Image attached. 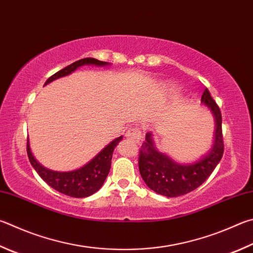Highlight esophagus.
Instances as JSON below:
<instances>
[{
    "instance_id": "1",
    "label": "esophagus",
    "mask_w": 253,
    "mask_h": 253,
    "mask_svg": "<svg viewBox=\"0 0 253 253\" xmlns=\"http://www.w3.org/2000/svg\"><path fill=\"white\" fill-rule=\"evenodd\" d=\"M126 137H127V138L131 139V140H134L135 142H139V140L141 139V137H142V134H141V131H140L139 128L131 127V128H129V129L127 130Z\"/></svg>"
}]
</instances>
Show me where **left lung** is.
Wrapping results in <instances>:
<instances>
[{
  "instance_id": "1",
  "label": "left lung",
  "mask_w": 253,
  "mask_h": 253,
  "mask_svg": "<svg viewBox=\"0 0 253 253\" xmlns=\"http://www.w3.org/2000/svg\"><path fill=\"white\" fill-rule=\"evenodd\" d=\"M201 102L212 111L215 118L214 144L205 158L191 165L174 163L156 149L150 132L146 135V140L140 147L138 167L141 178L151 190L159 195L173 198L197 189L208 179L222 158L224 144L221 112L208 88L204 90Z\"/></svg>"
}]
</instances>
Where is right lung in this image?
Masks as SVG:
<instances>
[{"label": "right lung", "mask_w": 253, "mask_h": 253, "mask_svg": "<svg viewBox=\"0 0 253 253\" xmlns=\"http://www.w3.org/2000/svg\"><path fill=\"white\" fill-rule=\"evenodd\" d=\"M90 64L91 65L105 66L108 63L90 57L80 59V61H76L71 64V65L64 67L63 70L55 73L45 82V84H48V83L59 79V77L71 74L77 67L83 65H90ZM122 138L123 137L121 136L114 139L111 144L105 147L93 160H90L84 167L77 169V170L67 172L49 170V169L44 168L42 165L36 162L34 156L31 153L29 139H27L26 142V151L31 165L48 186L66 196L74 197V198H85V197L95 194L103 186L105 179H106L109 170H111L113 151L118 142L122 140Z\"/></svg>", "instance_id": "add662e5"}]
</instances>
